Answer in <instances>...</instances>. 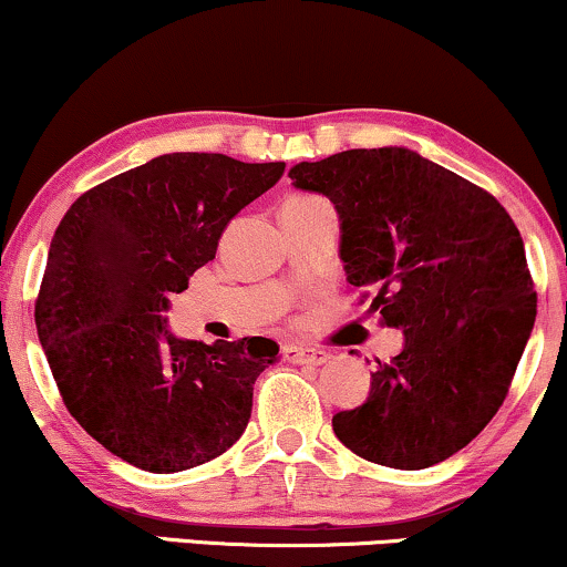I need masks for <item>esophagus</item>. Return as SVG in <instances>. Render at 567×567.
<instances>
[{
    "mask_svg": "<svg viewBox=\"0 0 567 567\" xmlns=\"http://www.w3.org/2000/svg\"><path fill=\"white\" fill-rule=\"evenodd\" d=\"M284 358L289 362H297V365H323V362L328 360V352L318 347L289 344V347H284Z\"/></svg>",
    "mask_w": 567,
    "mask_h": 567,
    "instance_id": "34e87169",
    "label": "esophagus"
}]
</instances>
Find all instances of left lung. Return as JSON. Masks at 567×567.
<instances>
[{
  "instance_id": "8db88e82",
  "label": "left lung",
  "mask_w": 567,
  "mask_h": 567,
  "mask_svg": "<svg viewBox=\"0 0 567 567\" xmlns=\"http://www.w3.org/2000/svg\"><path fill=\"white\" fill-rule=\"evenodd\" d=\"M341 218L347 281L404 347L368 400L333 415L362 460L421 471L471 444L505 402L536 320L534 278L507 209L402 146L347 150L289 171Z\"/></svg>"
}]
</instances>
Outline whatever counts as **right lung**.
Instances as JSON below:
<instances>
[{"label":"right lung","instance_id":"1","mask_svg":"<svg viewBox=\"0 0 567 567\" xmlns=\"http://www.w3.org/2000/svg\"><path fill=\"white\" fill-rule=\"evenodd\" d=\"M284 167L173 152L89 188L60 220L33 312L39 341L68 412L115 457L178 473L247 429L276 341L176 339L163 312Z\"/></svg>","mask_w":567,"mask_h":567}]
</instances>
